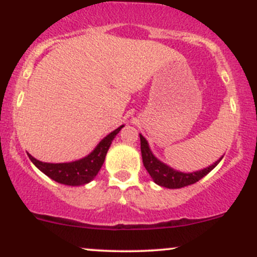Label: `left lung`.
I'll return each instance as SVG.
<instances>
[{
	"instance_id": "8db88e82",
	"label": "left lung",
	"mask_w": 257,
	"mask_h": 257,
	"mask_svg": "<svg viewBox=\"0 0 257 257\" xmlns=\"http://www.w3.org/2000/svg\"><path fill=\"white\" fill-rule=\"evenodd\" d=\"M139 136L143 164H144L145 169L149 172V175L154 180V182H155L156 185L161 186V187L182 188L186 187V186L193 185L197 181H199L201 178H203L206 175L209 174V172L220 163L221 159H223V156H221L219 160L215 161L214 164L206 167V169L199 170V171L181 172L177 171V170H174L172 167H170L169 165L164 164L163 161H160L158 158H155V155L151 153L147 139H145L142 134H139Z\"/></svg>"
}]
</instances>
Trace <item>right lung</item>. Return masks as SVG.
Listing matches in <instances>:
<instances>
[{
	"label": "right lung",
	"instance_id": "obj_1",
	"mask_svg": "<svg viewBox=\"0 0 257 257\" xmlns=\"http://www.w3.org/2000/svg\"><path fill=\"white\" fill-rule=\"evenodd\" d=\"M124 125H120L112 133L104 137L101 142L97 144L92 153L88 154L85 158L80 160L72 161V163H61V164H50L43 163L37 160L36 158L28 154L29 159L43 174L47 175L51 180L56 181L59 183L67 186H81L91 182L98 171L101 170L102 165L106 159L107 151L112 144L113 139L119 133V131Z\"/></svg>",
	"mask_w": 257,
	"mask_h": 257
}]
</instances>
